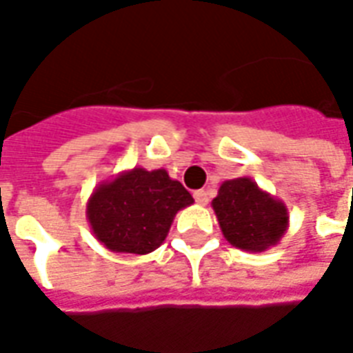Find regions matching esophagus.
Listing matches in <instances>:
<instances>
[{
  "label": "esophagus",
  "mask_w": 353,
  "mask_h": 353,
  "mask_svg": "<svg viewBox=\"0 0 353 353\" xmlns=\"http://www.w3.org/2000/svg\"><path fill=\"white\" fill-rule=\"evenodd\" d=\"M194 200L199 202L200 206H206L208 202H210V196H208L206 191H194Z\"/></svg>",
  "instance_id": "obj_1"
}]
</instances>
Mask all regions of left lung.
<instances>
[{
  "label": "left lung",
  "mask_w": 353,
  "mask_h": 353,
  "mask_svg": "<svg viewBox=\"0 0 353 353\" xmlns=\"http://www.w3.org/2000/svg\"><path fill=\"white\" fill-rule=\"evenodd\" d=\"M223 236L238 250L266 252L280 244L289 227V212L283 200L261 189L252 177L223 181L212 200Z\"/></svg>",
  "instance_id": "1"
}]
</instances>
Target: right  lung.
Segmentation results:
<instances>
[{
	"label": "right lung",
	"instance_id": "1",
	"mask_svg": "<svg viewBox=\"0 0 353 353\" xmlns=\"http://www.w3.org/2000/svg\"><path fill=\"white\" fill-rule=\"evenodd\" d=\"M191 192L164 168L134 166L96 185L87 202L90 230L109 252L147 255L166 240Z\"/></svg>",
	"mask_w": 353,
	"mask_h": 353
}]
</instances>
